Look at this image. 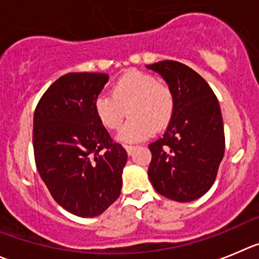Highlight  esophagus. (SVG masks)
Segmentation results:
<instances>
[{"instance_id": "obj_1", "label": "esophagus", "mask_w": 259, "mask_h": 259, "mask_svg": "<svg viewBox=\"0 0 259 259\" xmlns=\"http://www.w3.org/2000/svg\"><path fill=\"white\" fill-rule=\"evenodd\" d=\"M125 150H126V152L129 153V155H132L133 151L135 150V146H132V144H126V146H125Z\"/></svg>"}]
</instances>
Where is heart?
<instances>
[{
    "mask_svg": "<svg viewBox=\"0 0 259 259\" xmlns=\"http://www.w3.org/2000/svg\"><path fill=\"white\" fill-rule=\"evenodd\" d=\"M176 108L173 90L153 74L141 71L124 73L112 85L111 95L95 98L94 112L102 126L116 130L125 116H130L118 133L121 142H138L169 125Z\"/></svg>",
    "mask_w": 259,
    "mask_h": 259,
    "instance_id": "heart-1",
    "label": "heart"
}]
</instances>
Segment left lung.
<instances>
[{
  "mask_svg": "<svg viewBox=\"0 0 259 259\" xmlns=\"http://www.w3.org/2000/svg\"><path fill=\"white\" fill-rule=\"evenodd\" d=\"M147 68L166 81L176 99L166 132L148 146V178L162 196L193 201L210 190L225 155L220 103L208 82L182 63L162 60Z\"/></svg>",
  "mask_w": 259,
  "mask_h": 259,
  "instance_id": "1",
  "label": "left lung"
}]
</instances>
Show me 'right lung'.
Listing matches in <instances>:
<instances>
[{
  "mask_svg": "<svg viewBox=\"0 0 259 259\" xmlns=\"http://www.w3.org/2000/svg\"><path fill=\"white\" fill-rule=\"evenodd\" d=\"M106 73H67L41 97L33 116V151L39 177L62 208L97 217L117 200L127 153L94 112Z\"/></svg>",
  "mask_w": 259,
  "mask_h": 259,
  "instance_id": "add662e5",
  "label": "right lung"
}]
</instances>
